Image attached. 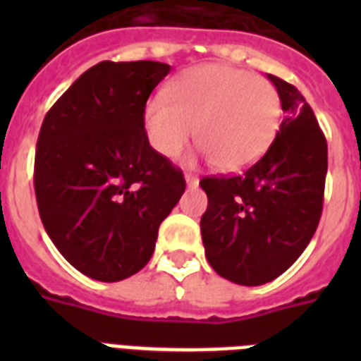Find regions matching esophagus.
<instances>
[{"label": "esophagus", "instance_id": "1", "mask_svg": "<svg viewBox=\"0 0 361 361\" xmlns=\"http://www.w3.org/2000/svg\"><path fill=\"white\" fill-rule=\"evenodd\" d=\"M185 183H187V187H197L198 178L195 174H185Z\"/></svg>", "mask_w": 361, "mask_h": 361}]
</instances>
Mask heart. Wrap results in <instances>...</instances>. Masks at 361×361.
<instances>
[{"label":"heart","instance_id":"b5f03b06","mask_svg":"<svg viewBox=\"0 0 361 361\" xmlns=\"http://www.w3.org/2000/svg\"><path fill=\"white\" fill-rule=\"evenodd\" d=\"M279 92L262 76L209 63L185 71L144 109V129L159 155L176 159L191 142L223 172L262 157L281 123Z\"/></svg>","mask_w":361,"mask_h":361}]
</instances>
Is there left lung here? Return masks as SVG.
<instances>
[{
    "mask_svg": "<svg viewBox=\"0 0 361 361\" xmlns=\"http://www.w3.org/2000/svg\"><path fill=\"white\" fill-rule=\"evenodd\" d=\"M285 112L279 133L243 174L204 178L200 219L209 266L243 286L274 281L309 245L322 214L328 144L305 97L268 75Z\"/></svg>",
    "mask_w": 361,
    "mask_h": 361,
    "instance_id": "left-lung-1",
    "label": "left lung"
}]
</instances>
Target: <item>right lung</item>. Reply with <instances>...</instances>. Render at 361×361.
Returning a JSON list of instances; mask_svg holds the SVG:
<instances>
[{
  "mask_svg": "<svg viewBox=\"0 0 361 361\" xmlns=\"http://www.w3.org/2000/svg\"><path fill=\"white\" fill-rule=\"evenodd\" d=\"M169 73L159 61H101L42 121L33 180L39 215L65 260L95 281L140 271L185 191L181 170L144 130L147 97Z\"/></svg>",
  "mask_w": 361,
  "mask_h": 361,
  "instance_id": "obj_1",
  "label": "right lung"
}]
</instances>
